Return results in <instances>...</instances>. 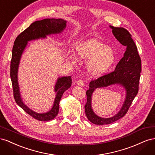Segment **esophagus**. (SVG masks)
I'll list each match as a JSON object with an SVG mask.
<instances>
[{"mask_svg":"<svg viewBox=\"0 0 155 155\" xmlns=\"http://www.w3.org/2000/svg\"><path fill=\"white\" fill-rule=\"evenodd\" d=\"M77 84L79 86L83 87L84 85V82L83 80H81V79H79L78 81H77Z\"/></svg>","mask_w":155,"mask_h":155,"instance_id":"1","label":"esophagus"}]
</instances>
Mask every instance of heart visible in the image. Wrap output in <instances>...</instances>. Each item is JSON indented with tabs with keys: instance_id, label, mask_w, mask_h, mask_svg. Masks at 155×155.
<instances>
[{
	"instance_id": "b5f03b06",
	"label": "heart",
	"mask_w": 155,
	"mask_h": 155,
	"mask_svg": "<svg viewBox=\"0 0 155 155\" xmlns=\"http://www.w3.org/2000/svg\"><path fill=\"white\" fill-rule=\"evenodd\" d=\"M76 55L80 60L87 59V70L91 76L105 74L113 64L116 58L113 49L96 39H88L79 44L76 47ZM72 58L75 59L74 56Z\"/></svg>"
}]
</instances>
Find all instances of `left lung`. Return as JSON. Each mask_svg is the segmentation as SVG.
<instances>
[{
  "instance_id": "left-lung-1",
  "label": "left lung",
  "mask_w": 155,
  "mask_h": 155,
  "mask_svg": "<svg viewBox=\"0 0 155 155\" xmlns=\"http://www.w3.org/2000/svg\"><path fill=\"white\" fill-rule=\"evenodd\" d=\"M112 34L120 43L126 46L124 57L120 59L113 72L103 75L89 83V89L87 91V103L85 105V114L88 120L96 125H107L124 117L127 112L134 97L138 92L142 62L138 52L137 45L131 37L130 33L121 27L110 26ZM114 84L123 86L126 91V97L120 110L115 116L109 119H104L97 116L93 112L91 107L92 93L97 87H106Z\"/></svg>"
}]
</instances>
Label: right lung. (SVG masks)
Here are the masks:
<instances>
[{"mask_svg":"<svg viewBox=\"0 0 155 155\" xmlns=\"http://www.w3.org/2000/svg\"><path fill=\"white\" fill-rule=\"evenodd\" d=\"M67 21L61 18H45L31 23L30 26L18 35L14 42L10 64V78L13 87V97L17 105L27 114L39 121H49L58 115L59 109V101L63 93L72 85L70 76L61 77L58 79L55 85L56 96L51 109L46 113H37L30 109L23 103L20 94L17 80V72L21 55L28 44V41L39 38H45L46 35L59 34L66 28Z\"/></svg>","mask_w":155,"mask_h":155,"instance_id":"add662e5","label":"right lung"}]
</instances>
